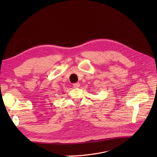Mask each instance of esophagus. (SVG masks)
<instances>
[{"label": "esophagus", "mask_w": 157, "mask_h": 157, "mask_svg": "<svg viewBox=\"0 0 157 157\" xmlns=\"http://www.w3.org/2000/svg\"><path fill=\"white\" fill-rule=\"evenodd\" d=\"M73 85L74 88H78V87H80V84L79 82H77V83H74Z\"/></svg>", "instance_id": "esophagus-1"}]
</instances>
